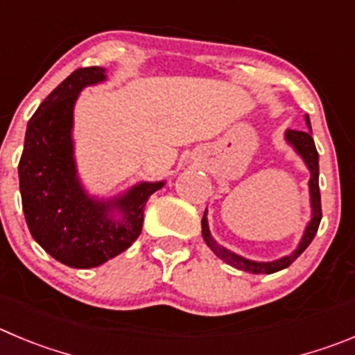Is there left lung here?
<instances>
[{"label":"left lung","mask_w":355,"mask_h":355,"mask_svg":"<svg viewBox=\"0 0 355 355\" xmlns=\"http://www.w3.org/2000/svg\"><path fill=\"white\" fill-rule=\"evenodd\" d=\"M304 123H306L308 130H303V132H299V130H287L285 132V142L301 156V160L304 162L306 168L310 171V181H308V188H310V206H311V218L310 222L306 223L304 227L303 237H301V241L299 245L295 246L294 252H291L288 255L279 257L276 260H269V262H259V260H250L246 257L237 255V253L230 252L227 250L225 246L218 245L216 239L211 236L209 230V223H207V209L204 211L202 216V237L206 245L209 246L211 252L214 253L216 257L227 262L229 266L236 269H241V271L252 272V275H272L276 271H282V269L288 268V266L297 259L304 250L308 248L311 241H313L315 234H317L318 225H320L322 220V207H320V190H318V153L317 148H315V142L311 139V123L310 118H308V114L304 116Z\"/></svg>","instance_id":"left-lung-1"}]
</instances>
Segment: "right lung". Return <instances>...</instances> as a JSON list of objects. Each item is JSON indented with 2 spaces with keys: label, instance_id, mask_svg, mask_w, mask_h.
Returning a JSON list of instances; mask_svg holds the SVG:
<instances>
[{
  "label": "right lung",
  "instance_id": "right-lung-1",
  "mask_svg": "<svg viewBox=\"0 0 355 355\" xmlns=\"http://www.w3.org/2000/svg\"><path fill=\"white\" fill-rule=\"evenodd\" d=\"M107 80L100 67L79 68L28 121L19 162L22 211L35 241L51 257L89 269L119 255L139 237L148 199L165 181H141L114 197H96L80 181L73 109L80 91Z\"/></svg>",
  "mask_w": 355,
  "mask_h": 355
}]
</instances>
